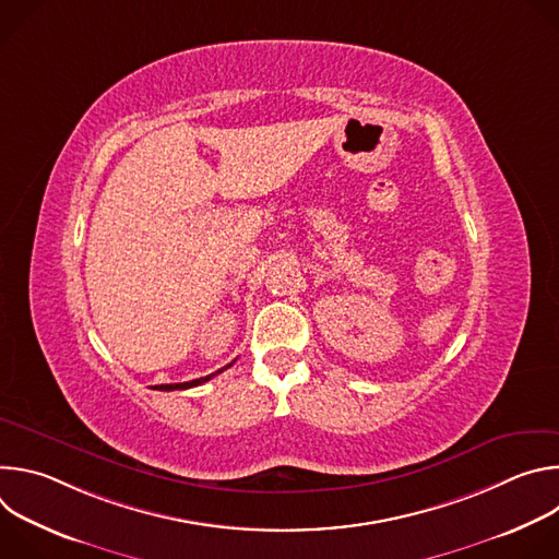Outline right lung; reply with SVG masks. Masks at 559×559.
Wrapping results in <instances>:
<instances>
[{"label": "right lung", "instance_id": "1", "mask_svg": "<svg viewBox=\"0 0 559 559\" xmlns=\"http://www.w3.org/2000/svg\"><path fill=\"white\" fill-rule=\"evenodd\" d=\"M227 367H231V362H229ZM227 367H223V369H227ZM223 369H218V371H214V373H210V376H205V378H197V380H190V382H177V384H154L152 389H158V391H175V389H190V386H199V384L207 382L210 378H214L216 373H221Z\"/></svg>", "mask_w": 559, "mask_h": 559}]
</instances>
